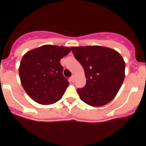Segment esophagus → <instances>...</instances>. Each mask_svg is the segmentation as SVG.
<instances>
[{
    "label": "esophagus",
    "mask_w": 146,
    "mask_h": 146,
    "mask_svg": "<svg viewBox=\"0 0 146 146\" xmlns=\"http://www.w3.org/2000/svg\"><path fill=\"white\" fill-rule=\"evenodd\" d=\"M70 80H71V81H72V82H74V81H75V76H71Z\"/></svg>",
    "instance_id": "1"
}]
</instances>
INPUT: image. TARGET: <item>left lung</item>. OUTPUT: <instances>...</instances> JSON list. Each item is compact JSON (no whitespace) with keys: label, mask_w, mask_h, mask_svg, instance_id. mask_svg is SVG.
I'll return each instance as SVG.
<instances>
[{"label":"left lung","mask_w":146,"mask_h":146,"mask_svg":"<svg viewBox=\"0 0 146 146\" xmlns=\"http://www.w3.org/2000/svg\"><path fill=\"white\" fill-rule=\"evenodd\" d=\"M73 55L84 69L86 84L78 89L80 99L90 106L101 107L115 98L125 77V61L108 47H71Z\"/></svg>","instance_id":"left-lung-1"}]
</instances>
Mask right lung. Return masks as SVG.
I'll use <instances>...</instances> for the list:
<instances>
[{
	"mask_svg": "<svg viewBox=\"0 0 146 146\" xmlns=\"http://www.w3.org/2000/svg\"><path fill=\"white\" fill-rule=\"evenodd\" d=\"M70 52L66 46L45 44L26 52L19 67L21 84L29 97L40 104L58 102L69 86L61 58Z\"/></svg>",
	"mask_w": 146,
	"mask_h": 146,
	"instance_id": "1",
	"label": "right lung"
}]
</instances>
